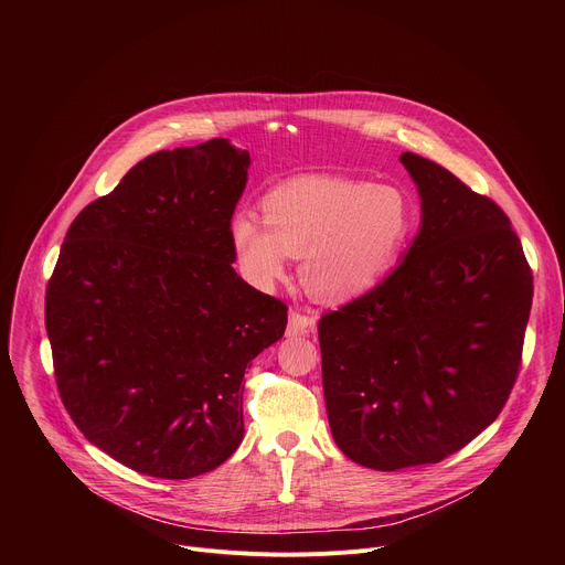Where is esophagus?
I'll return each mask as SVG.
<instances>
[{"mask_svg":"<svg viewBox=\"0 0 565 565\" xmlns=\"http://www.w3.org/2000/svg\"><path fill=\"white\" fill-rule=\"evenodd\" d=\"M312 329H315V317L312 315H306V312H299V310H292L288 315V327H286L288 338L308 335Z\"/></svg>","mask_w":565,"mask_h":565,"instance_id":"obj_1","label":"esophagus"}]
</instances>
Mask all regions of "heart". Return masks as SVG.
<instances>
[{
  "label": "heart",
  "instance_id": "1",
  "mask_svg": "<svg viewBox=\"0 0 565 565\" xmlns=\"http://www.w3.org/2000/svg\"><path fill=\"white\" fill-rule=\"evenodd\" d=\"M264 221L236 212L230 241L236 264L257 288L288 275L303 257V279L324 301L371 290L399 259L414 234L409 196L395 185L344 177H299L264 196Z\"/></svg>",
  "mask_w": 565,
  "mask_h": 565
}]
</instances>
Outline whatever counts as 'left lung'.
Returning <instances> with one entry per match:
<instances>
[{
    "label": "left lung",
    "mask_w": 565,
    "mask_h": 565,
    "mask_svg": "<svg viewBox=\"0 0 565 565\" xmlns=\"http://www.w3.org/2000/svg\"><path fill=\"white\" fill-rule=\"evenodd\" d=\"M399 163L420 194L418 236L384 281L319 319L333 438L377 471L440 462L499 418L534 292L492 199L418 153Z\"/></svg>",
    "instance_id": "1"
}]
</instances>
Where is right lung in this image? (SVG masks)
Wrapping results in <instances>:
<instances>
[{
    "label": "right lung",
    "mask_w": 565,
    "mask_h": 565,
    "mask_svg": "<svg viewBox=\"0 0 565 565\" xmlns=\"http://www.w3.org/2000/svg\"><path fill=\"white\" fill-rule=\"evenodd\" d=\"M248 168L227 138L151 153L64 236L44 315L57 391L134 471L183 480L225 462L246 369L286 331V303L232 268Z\"/></svg>",
    "instance_id": "obj_1"
}]
</instances>
